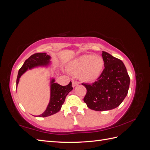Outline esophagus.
Returning <instances> with one entry per match:
<instances>
[{"instance_id": "1", "label": "esophagus", "mask_w": 150, "mask_h": 150, "mask_svg": "<svg viewBox=\"0 0 150 150\" xmlns=\"http://www.w3.org/2000/svg\"><path fill=\"white\" fill-rule=\"evenodd\" d=\"M72 87H73V88H74L75 86H76L77 85H78V84H79V83L76 82V81H72Z\"/></svg>"}]
</instances>
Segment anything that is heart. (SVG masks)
<instances>
[{
    "label": "heart",
    "instance_id": "1",
    "mask_svg": "<svg viewBox=\"0 0 150 150\" xmlns=\"http://www.w3.org/2000/svg\"><path fill=\"white\" fill-rule=\"evenodd\" d=\"M104 66V61L101 56L84 54L71 61L68 69L74 75H79L81 80L90 83L99 78Z\"/></svg>",
    "mask_w": 150,
    "mask_h": 150
}]
</instances>
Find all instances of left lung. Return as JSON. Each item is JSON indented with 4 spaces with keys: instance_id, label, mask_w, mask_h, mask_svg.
<instances>
[{
    "instance_id": "1",
    "label": "left lung",
    "mask_w": 150,
    "mask_h": 150,
    "mask_svg": "<svg viewBox=\"0 0 150 150\" xmlns=\"http://www.w3.org/2000/svg\"><path fill=\"white\" fill-rule=\"evenodd\" d=\"M102 57L105 68L98 80L92 84L82 83L87 89L84 103L91 110L97 111L119 106L127 96L130 83L123 62L104 51Z\"/></svg>"
}]
</instances>
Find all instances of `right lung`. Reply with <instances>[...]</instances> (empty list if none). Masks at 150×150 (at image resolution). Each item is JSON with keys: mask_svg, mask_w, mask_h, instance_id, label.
Listing matches in <instances>:
<instances>
[{"mask_svg": "<svg viewBox=\"0 0 150 150\" xmlns=\"http://www.w3.org/2000/svg\"><path fill=\"white\" fill-rule=\"evenodd\" d=\"M51 57L46 52L36 53L30 56L25 60L23 66L18 72L16 85L17 86L21 77L26 71L38 67H51L52 62L50 61ZM54 78H50V99L48 105L43 113L37 117H47L56 114L60 111L62 105L64 103L66 97L72 90V83L70 82L67 86H62L55 82Z\"/></svg>", "mask_w": 150, "mask_h": 150, "instance_id": "add662e5", "label": "right lung"}]
</instances>
